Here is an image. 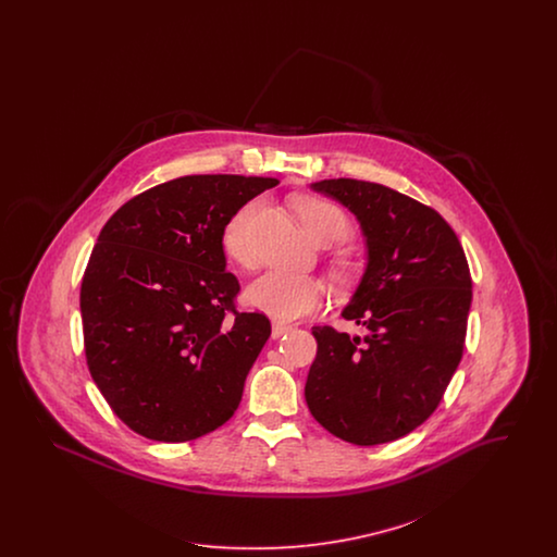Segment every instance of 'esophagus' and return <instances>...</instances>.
Returning <instances> with one entry per match:
<instances>
[{"instance_id":"34e87169","label":"esophagus","mask_w":557,"mask_h":557,"mask_svg":"<svg viewBox=\"0 0 557 557\" xmlns=\"http://www.w3.org/2000/svg\"><path fill=\"white\" fill-rule=\"evenodd\" d=\"M290 330V325H286V323H280V321H277V323H273L271 336H273V338H282V336H284V334H288Z\"/></svg>"}]
</instances>
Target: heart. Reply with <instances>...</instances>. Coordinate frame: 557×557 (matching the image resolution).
<instances>
[{
	"label": "heart",
	"instance_id": "heart-1",
	"mask_svg": "<svg viewBox=\"0 0 557 557\" xmlns=\"http://www.w3.org/2000/svg\"><path fill=\"white\" fill-rule=\"evenodd\" d=\"M259 207L261 205L257 200L244 205L223 227V252L238 265H250L252 261L248 236ZM296 212L305 232L319 244L343 242L350 236V221L346 212L330 200L313 196L298 198ZM244 296L252 309L280 321L307 318L325 305V290L318 280L286 271H267L246 288Z\"/></svg>",
	"mask_w": 557,
	"mask_h": 557
}]
</instances>
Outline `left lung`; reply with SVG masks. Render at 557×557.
<instances>
[{
    "mask_svg": "<svg viewBox=\"0 0 557 557\" xmlns=\"http://www.w3.org/2000/svg\"><path fill=\"white\" fill-rule=\"evenodd\" d=\"M311 187L361 223L368 269L343 318L368 334L313 327L318 357L305 398L319 424L346 443H391L434 413L461 361L468 259L449 223L400 191L345 177Z\"/></svg>",
    "mask_w": 557,
    "mask_h": 557,
    "instance_id": "1",
    "label": "left lung"
}]
</instances>
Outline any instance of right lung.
Masks as SVG:
<instances>
[{"instance_id":"add662e5","label":"right lung","mask_w":557,"mask_h":557,"mask_svg":"<svg viewBox=\"0 0 557 557\" xmlns=\"http://www.w3.org/2000/svg\"><path fill=\"white\" fill-rule=\"evenodd\" d=\"M271 177L187 175L137 194L102 227L81 282L87 368L133 432L187 443L225 424L271 323L239 313L221 234Z\"/></svg>"}]
</instances>
